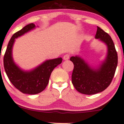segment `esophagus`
<instances>
[{
	"instance_id": "34e87169",
	"label": "esophagus",
	"mask_w": 124,
	"mask_h": 124,
	"mask_svg": "<svg viewBox=\"0 0 124 124\" xmlns=\"http://www.w3.org/2000/svg\"><path fill=\"white\" fill-rule=\"evenodd\" d=\"M70 58V55L69 54H66L64 55L63 57V59L64 60H68Z\"/></svg>"
}]
</instances>
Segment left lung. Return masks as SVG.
Wrapping results in <instances>:
<instances>
[{
	"mask_svg": "<svg viewBox=\"0 0 124 124\" xmlns=\"http://www.w3.org/2000/svg\"><path fill=\"white\" fill-rule=\"evenodd\" d=\"M95 39L105 44L107 51L99 65L93 66L79 55L70 57L74 64L72 84L78 92L93 95L105 90L112 81L118 64V55L110 36L97 26Z\"/></svg>",
	"mask_w": 124,
	"mask_h": 124,
	"instance_id": "obj_1",
	"label": "left lung"
}]
</instances>
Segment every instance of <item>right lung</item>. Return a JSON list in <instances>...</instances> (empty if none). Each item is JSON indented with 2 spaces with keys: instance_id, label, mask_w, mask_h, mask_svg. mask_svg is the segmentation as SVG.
Masks as SVG:
<instances>
[{
  "instance_id": "1",
  "label": "right lung",
  "mask_w": 124,
  "mask_h": 124,
  "mask_svg": "<svg viewBox=\"0 0 124 124\" xmlns=\"http://www.w3.org/2000/svg\"><path fill=\"white\" fill-rule=\"evenodd\" d=\"M36 27L35 24L30 23L15 33L8 43L3 59L5 70L12 84L22 93L31 95L41 93L46 88L51 72L62 60V57L47 60L29 70L22 69L15 62L13 47L15 39Z\"/></svg>"
}]
</instances>
